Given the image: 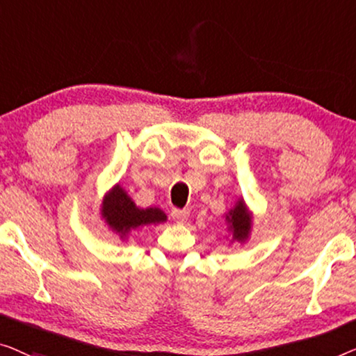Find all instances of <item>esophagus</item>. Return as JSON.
Returning <instances> with one entry per match:
<instances>
[{"instance_id":"esophagus-1","label":"esophagus","mask_w":356,"mask_h":356,"mask_svg":"<svg viewBox=\"0 0 356 356\" xmlns=\"http://www.w3.org/2000/svg\"><path fill=\"white\" fill-rule=\"evenodd\" d=\"M171 216H172L174 221L179 222V224H182V222L187 221V218L190 216V211H188V209H177V208H174L172 211H171Z\"/></svg>"}]
</instances>
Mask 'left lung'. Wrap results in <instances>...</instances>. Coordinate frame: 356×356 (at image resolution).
<instances>
[{
    "label": "left lung",
    "instance_id": "obj_1",
    "mask_svg": "<svg viewBox=\"0 0 356 356\" xmlns=\"http://www.w3.org/2000/svg\"><path fill=\"white\" fill-rule=\"evenodd\" d=\"M227 221L230 224V230H232L234 234V238L238 240V242H242L248 237V232H250V218L247 214V209H245L243 203L238 202L237 207L234 209H230L229 216H227Z\"/></svg>",
    "mask_w": 356,
    "mask_h": 356
}]
</instances>
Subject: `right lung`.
Returning <instances> with one entry per match:
<instances>
[{"label": "right lung", "mask_w": 356, "mask_h": 356, "mask_svg": "<svg viewBox=\"0 0 356 356\" xmlns=\"http://www.w3.org/2000/svg\"><path fill=\"white\" fill-rule=\"evenodd\" d=\"M102 214L113 230L122 235H126L130 229H137L145 224L166 221V214L159 208L140 209L135 207V203L119 185L104 198Z\"/></svg>", "instance_id": "obj_1"}]
</instances>
